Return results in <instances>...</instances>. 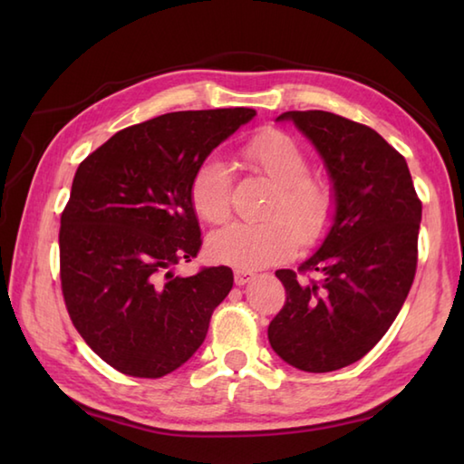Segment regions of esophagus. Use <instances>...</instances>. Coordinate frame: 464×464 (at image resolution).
<instances>
[{"label": "esophagus", "mask_w": 464, "mask_h": 464, "mask_svg": "<svg viewBox=\"0 0 464 464\" xmlns=\"http://www.w3.org/2000/svg\"><path fill=\"white\" fill-rule=\"evenodd\" d=\"M253 277H255L253 271L235 269V285H245V283H249Z\"/></svg>", "instance_id": "1"}]
</instances>
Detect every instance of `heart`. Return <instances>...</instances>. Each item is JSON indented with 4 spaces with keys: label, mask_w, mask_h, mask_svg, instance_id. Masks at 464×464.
I'll return each instance as SVG.
<instances>
[{
    "label": "heart",
    "mask_w": 464,
    "mask_h": 464,
    "mask_svg": "<svg viewBox=\"0 0 464 464\" xmlns=\"http://www.w3.org/2000/svg\"><path fill=\"white\" fill-rule=\"evenodd\" d=\"M241 157L255 173L273 181L261 223H233L209 241L217 261L237 269H263L287 261L304 245L319 243L337 213V191L324 175L311 173L304 147L281 130H263L241 147ZM233 175L219 157H205L189 183L193 211L213 227L231 217Z\"/></svg>",
    "instance_id": "obj_1"
}]
</instances>
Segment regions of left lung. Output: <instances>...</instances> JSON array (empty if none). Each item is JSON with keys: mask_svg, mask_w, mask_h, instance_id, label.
Masks as SVG:
<instances>
[{"mask_svg": "<svg viewBox=\"0 0 464 464\" xmlns=\"http://www.w3.org/2000/svg\"><path fill=\"white\" fill-rule=\"evenodd\" d=\"M324 160L337 213L321 249L279 269L285 304L269 323L279 357L307 372L362 359L405 303L417 273L422 203L405 157L371 127L329 111H287Z\"/></svg>", "mask_w": 464, "mask_h": 464, "instance_id": "8db88e82", "label": "left lung"}]
</instances>
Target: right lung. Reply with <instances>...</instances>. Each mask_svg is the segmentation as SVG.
Instances as JSON below:
<instances>
[{
  "mask_svg": "<svg viewBox=\"0 0 464 464\" xmlns=\"http://www.w3.org/2000/svg\"><path fill=\"white\" fill-rule=\"evenodd\" d=\"M255 113H165L117 131L77 167L59 227L62 293L77 333L120 372L160 379L181 367L229 295L225 265L191 277L171 269L203 243L195 167Z\"/></svg>",
  "mask_w": 464,
  "mask_h": 464,
  "instance_id": "obj_1",
  "label": "right lung"
}]
</instances>
